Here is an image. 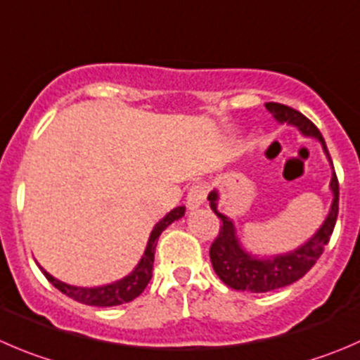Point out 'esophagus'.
Returning a JSON list of instances; mask_svg holds the SVG:
<instances>
[{
	"label": "esophagus",
	"mask_w": 360,
	"mask_h": 360,
	"mask_svg": "<svg viewBox=\"0 0 360 360\" xmlns=\"http://www.w3.org/2000/svg\"><path fill=\"white\" fill-rule=\"evenodd\" d=\"M205 197H207V186L205 184H193L188 191L186 197V205L190 211H195V209L200 207L205 202Z\"/></svg>",
	"instance_id": "34e87169"
}]
</instances>
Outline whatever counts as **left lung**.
Masks as SVG:
<instances>
[{
    "label": "left lung",
    "instance_id": "8db88e82",
    "mask_svg": "<svg viewBox=\"0 0 360 360\" xmlns=\"http://www.w3.org/2000/svg\"><path fill=\"white\" fill-rule=\"evenodd\" d=\"M265 109L273 114L274 120L280 121V123L297 127L302 135L316 139L322 144L323 153H326L329 163L333 165V160H330L329 151H327L322 134H320L319 128L308 117L302 116L299 110L292 109V107L283 105V103L269 102L265 103ZM330 191H333L330 211L327 214L326 221L322 223V226L313 233V237H309L297 250L264 258L251 255L250 251L244 250L239 237H237L232 219L218 211V191H211L207 197L209 205H211L214 214L223 223V225H219L218 237H216L214 243L211 244V250H209L212 269H214V273L218 274L219 280L226 287L233 288V290L253 292V294L276 290V288L287 287V285H292L297 280H301L309 269L316 264L320 255L323 253V248L329 243L334 225H336L338 209H340V184H338L334 167L333 179H330Z\"/></svg>",
    "mask_w": 360,
    "mask_h": 360
}]
</instances>
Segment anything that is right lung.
<instances>
[{
    "mask_svg": "<svg viewBox=\"0 0 360 360\" xmlns=\"http://www.w3.org/2000/svg\"><path fill=\"white\" fill-rule=\"evenodd\" d=\"M184 211H186V207H184V205H179V207L172 209L165 218L160 219V221L156 223L151 236H149L144 255H142L137 267H135L128 276L121 278V280L114 281V283L102 285V287H93V288L73 287V285H66L63 283V281L56 280V278L51 276L44 267H40L41 273L45 274V278H47V280L51 281L59 292L68 295V297L73 299V301L82 302V304L109 308V306H120V304H124V302L134 301L135 297H139V295L144 292V288L148 287L149 280H151L153 276V262H155V250H156V243H158V237L162 236V232L170 225V223L183 218Z\"/></svg>",
    "mask_w": 360,
    "mask_h": 360,
    "instance_id": "obj_1",
    "label": "right lung"
}]
</instances>
